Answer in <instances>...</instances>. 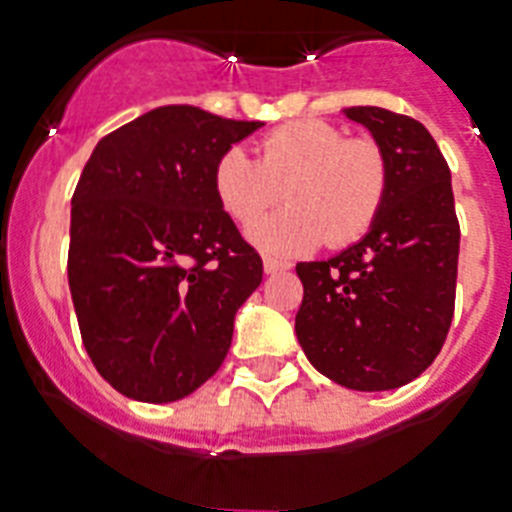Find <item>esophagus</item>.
I'll return each instance as SVG.
<instances>
[{"instance_id": "34e87169", "label": "esophagus", "mask_w": 512, "mask_h": 512, "mask_svg": "<svg viewBox=\"0 0 512 512\" xmlns=\"http://www.w3.org/2000/svg\"><path fill=\"white\" fill-rule=\"evenodd\" d=\"M263 265H265V273H270V276H276V273H283V270L291 268V263H286V260H278V257H270V255L263 257Z\"/></svg>"}]
</instances>
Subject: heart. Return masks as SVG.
I'll return each instance as SVG.
<instances>
[{"label":"heart","mask_w":512,"mask_h":512,"mask_svg":"<svg viewBox=\"0 0 512 512\" xmlns=\"http://www.w3.org/2000/svg\"><path fill=\"white\" fill-rule=\"evenodd\" d=\"M388 182V158L377 140L346 137L322 119H296L268 132L257 161L236 145L226 148L210 171L218 208L244 229L284 190L290 205L249 231L257 247L276 255L359 242L380 216Z\"/></svg>","instance_id":"1"}]
</instances>
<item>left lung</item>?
I'll return each mask as SVG.
<instances>
[{
    "instance_id": "1",
    "label": "left lung",
    "mask_w": 512,
    "mask_h": 512,
    "mask_svg": "<svg viewBox=\"0 0 512 512\" xmlns=\"http://www.w3.org/2000/svg\"><path fill=\"white\" fill-rule=\"evenodd\" d=\"M388 158V197L362 242L299 263L296 338L317 372L351 390H393L440 354L455 312L458 244L448 161L406 114L351 106Z\"/></svg>"
}]
</instances>
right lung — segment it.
<instances>
[{
    "label": "right lung",
    "instance_id": "1",
    "mask_svg": "<svg viewBox=\"0 0 512 512\" xmlns=\"http://www.w3.org/2000/svg\"><path fill=\"white\" fill-rule=\"evenodd\" d=\"M263 122L158 106L101 137L72 195L70 278L98 375L171 403L216 375L263 260L210 190L223 150Z\"/></svg>",
    "mask_w": 512,
    "mask_h": 512
}]
</instances>
